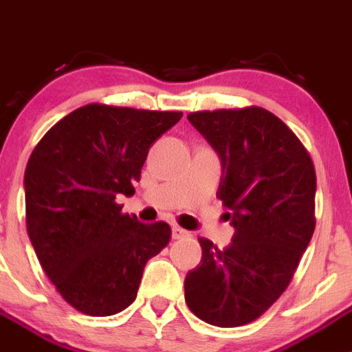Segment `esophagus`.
<instances>
[{
    "mask_svg": "<svg viewBox=\"0 0 352 352\" xmlns=\"http://www.w3.org/2000/svg\"><path fill=\"white\" fill-rule=\"evenodd\" d=\"M187 235H189V232L184 230V228H180V227H177V225L172 228V237L173 239H184V237H187Z\"/></svg>",
    "mask_w": 352,
    "mask_h": 352,
    "instance_id": "esophagus-1",
    "label": "esophagus"
}]
</instances>
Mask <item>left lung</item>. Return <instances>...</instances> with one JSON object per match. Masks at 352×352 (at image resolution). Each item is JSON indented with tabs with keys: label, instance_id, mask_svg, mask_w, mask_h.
Returning a JSON list of instances; mask_svg holds the SVG:
<instances>
[{
	"label": "left lung",
	"instance_id": "8db88e82",
	"mask_svg": "<svg viewBox=\"0 0 352 352\" xmlns=\"http://www.w3.org/2000/svg\"><path fill=\"white\" fill-rule=\"evenodd\" d=\"M187 120L220 156L217 197L235 232L225 249L199 239L186 302L210 325L241 327L280 298L311 241L315 166L298 135L265 108L196 111Z\"/></svg>",
	"mask_w": 352,
	"mask_h": 352
}]
</instances>
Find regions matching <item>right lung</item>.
<instances>
[{"label":"right lung","mask_w":352,"mask_h":352,"mask_svg":"<svg viewBox=\"0 0 352 352\" xmlns=\"http://www.w3.org/2000/svg\"><path fill=\"white\" fill-rule=\"evenodd\" d=\"M180 111L85 104L34 148L23 177L27 234L41 267L77 311L110 316L134 302L146 263L170 241L165 221L122 213L149 148Z\"/></svg>","instance_id":"1"}]
</instances>
